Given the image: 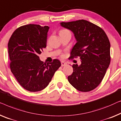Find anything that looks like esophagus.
Instances as JSON below:
<instances>
[{
  "label": "esophagus",
  "instance_id": "1",
  "mask_svg": "<svg viewBox=\"0 0 121 121\" xmlns=\"http://www.w3.org/2000/svg\"><path fill=\"white\" fill-rule=\"evenodd\" d=\"M67 65V64L66 62H65L64 61H62L61 62V66H66Z\"/></svg>",
  "mask_w": 121,
  "mask_h": 121
}]
</instances>
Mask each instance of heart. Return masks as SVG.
I'll use <instances>...</instances> for the list:
<instances>
[{
	"mask_svg": "<svg viewBox=\"0 0 121 121\" xmlns=\"http://www.w3.org/2000/svg\"><path fill=\"white\" fill-rule=\"evenodd\" d=\"M65 30H61L60 32H63V31H65Z\"/></svg>",
	"mask_w": 121,
	"mask_h": 121,
	"instance_id": "b5f03b06",
	"label": "heart"
}]
</instances>
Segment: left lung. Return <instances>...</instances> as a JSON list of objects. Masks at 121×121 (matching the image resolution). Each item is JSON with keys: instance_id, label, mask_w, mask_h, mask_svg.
Returning a JSON list of instances; mask_svg holds the SVG:
<instances>
[{"instance_id": "left-lung-1", "label": "left lung", "mask_w": 121, "mask_h": 121, "mask_svg": "<svg viewBox=\"0 0 121 121\" xmlns=\"http://www.w3.org/2000/svg\"><path fill=\"white\" fill-rule=\"evenodd\" d=\"M71 30L77 43L70 58L79 57L81 64H73V72L68 77L69 83L78 91L87 92L98 86L109 66L110 43L103 29L84 20L61 22Z\"/></svg>"}]
</instances>
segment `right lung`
<instances>
[{
    "label": "right lung",
    "instance_id": "add662e5",
    "mask_svg": "<svg viewBox=\"0 0 121 121\" xmlns=\"http://www.w3.org/2000/svg\"><path fill=\"white\" fill-rule=\"evenodd\" d=\"M49 29L48 26L35 24L20 27L8 43L11 72L24 89L32 92L47 87L61 66L57 59L45 64L38 56L47 47Z\"/></svg>",
    "mask_w": 121,
    "mask_h": 121
}]
</instances>
